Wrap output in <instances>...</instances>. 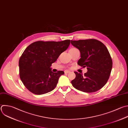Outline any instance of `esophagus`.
I'll return each instance as SVG.
<instances>
[{"label":"esophagus","mask_w":128,"mask_h":128,"mask_svg":"<svg viewBox=\"0 0 128 128\" xmlns=\"http://www.w3.org/2000/svg\"><path fill=\"white\" fill-rule=\"evenodd\" d=\"M70 72V70H64V74H68Z\"/></svg>","instance_id":"esophagus-1"}]
</instances>
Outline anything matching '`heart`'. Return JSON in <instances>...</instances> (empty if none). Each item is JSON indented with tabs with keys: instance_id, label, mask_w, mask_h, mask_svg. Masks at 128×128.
Listing matches in <instances>:
<instances>
[{
	"instance_id": "heart-1",
	"label": "heart",
	"mask_w": 128,
	"mask_h": 128,
	"mask_svg": "<svg viewBox=\"0 0 128 128\" xmlns=\"http://www.w3.org/2000/svg\"><path fill=\"white\" fill-rule=\"evenodd\" d=\"M71 49H76L75 48H71Z\"/></svg>"
}]
</instances>
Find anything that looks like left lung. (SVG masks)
<instances>
[{
    "instance_id": "obj_1",
    "label": "left lung",
    "mask_w": 128,
    "mask_h": 128,
    "mask_svg": "<svg viewBox=\"0 0 128 128\" xmlns=\"http://www.w3.org/2000/svg\"><path fill=\"white\" fill-rule=\"evenodd\" d=\"M70 43L80 52L78 64L88 70L84 75L74 72L76 76L71 82L72 85L86 92L98 91L108 82L112 68V60L107 48L94 39L71 40Z\"/></svg>"
}]
</instances>
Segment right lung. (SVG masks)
Listing matches in <instances>:
<instances>
[{
    "instance_id": "add662e5",
    "label": "right lung",
    "mask_w": 128,
    "mask_h": 128,
    "mask_svg": "<svg viewBox=\"0 0 128 128\" xmlns=\"http://www.w3.org/2000/svg\"><path fill=\"white\" fill-rule=\"evenodd\" d=\"M70 44V40L61 42L38 41L28 46L19 60L20 78L28 90L36 94L52 90L64 72H53L50 66Z\"/></svg>"
}]
</instances>
